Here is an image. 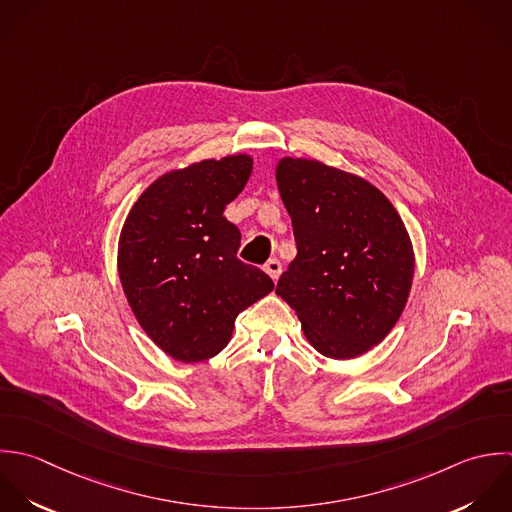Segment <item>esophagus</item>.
<instances>
[{"label":"esophagus","instance_id":"1","mask_svg":"<svg viewBox=\"0 0 512 512\" xmlns=\"http://www.w3.org/2000/svg\"><path fill=\"white\" fill-rule=\"evenodd\" d=\"M263 269H265V273H267L273 281H277L279 275H281V261H279V259H269V261L263 265Z\"/></svg>","mask_w":512,"mask_h":512}]
</instances>
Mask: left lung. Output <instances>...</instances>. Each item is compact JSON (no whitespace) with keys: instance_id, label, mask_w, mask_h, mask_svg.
Segmentation results:
<instances>
[{"instance_id":"8db88e82","label":"left lung","mask_w":512,"mask_h":512,"mask_svg":"<svg viewBox=\"0 0 512 512\" xmlns=\"http://www.w3.org/2000/svg\"><path fill=\"white\" fill-rule=\"evenodd\" d=\"M275 177L297 243L275 293L321 355L355 359L407 305L415 253L405 223L367 179L317 159L283 157Z\"/></svg>"}]
</instances>
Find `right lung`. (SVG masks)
<instances>
[{
  "mask_svg": "<svg viewBox=\"0 0 512 512\" xmlns=\"http://www.w3.org/2000/svg\"><path fill=\"white\" fill-rule=\"evenodd\" d=\"M251 169L245 153L173 169L139 195L123 223V293L141 329L175 361L221 353L237 315L275 289L267 273L237 259L241 233L223 215Z\"/></svg>",
  "mask_w": 512,
  "mask_h": 512,
  "instance_id": "right-lung-1",
  "label": "right lung"
}]
</instances>
